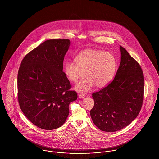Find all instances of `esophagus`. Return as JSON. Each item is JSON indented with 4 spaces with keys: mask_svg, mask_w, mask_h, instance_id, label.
<instances>
[{
    "mask_svg": "<svg viewBox=\"0 0 159 159\" xmlns=\"http://www.w3.org/2000/svg\"><path fill=\"white\" fill-rule=\"evenodd\" d=\"M84 97H85V96L83 94H79V97L80 98H83Z\"/></svg>",
    "mask_w": 159,
    "mask_h": 159,
    "instance_id": "34e87169",
    "label": "esophagus"
}]
</instances>
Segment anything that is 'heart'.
I'll list each match as a JSON object with an SVG mask.
<instances>
[{
	"instance_id": "obj_1",
	"label": "heart",
	"mask_w": 159,
	"mask_h": 159,
	"mask_svg": "<svg viewBox=\"0 0 159 159\" xmlns=\"http://www.w3.org/2000/svg\"><path fill=\"white\" fill-rule=\"evenodd\" d=\"M75 61L76 63L67 61L64 69L67 78L73 82H77L86 72L87 77L75 86L78 92H88L94 85L99 88L106 86L113 79L117 66L112 53L98 49L84 50Z\"/></svg>"
}]
</instances>
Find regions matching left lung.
<instances>
[{
  "label": "left lung",
  "mask_w": 159,
  "mask_h": 159,
  "mask_svg": "<svg viewBox=\"0 0 159 159\" xmlns=\"http://www.w3.org/2000/svg\"><path fill=\"white\" fill-rule=\"evenodd\" d=\"M120 62L114 80L93 93V122L105 132H116L129 125L138 116L143 101L144 76L139 64L120 47Z\"/></svg>",
  "instance_id": "obj_1"
}]
</instances>
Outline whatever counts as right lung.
I'll use <instances>...</instances> for the list:
<instances>
[{
    "instance_id": "1",
    "label": "right lung",
    "mask_w": 159,
    "mask_h": 159,
    "mask_svg": "<svg viewBox=\"0 0 159 159\" xmlns=\"http://www.w3.org/2000/svg\"><path fill=\"white\" fill-rule=\"evenodd\" d=\"M70 45L68 39L47 40L27 53L19 67L20 107L30 122L43 129L61 126L69 114V104L77 99L63 72Z\"/></svg>"
}]
</instances>
